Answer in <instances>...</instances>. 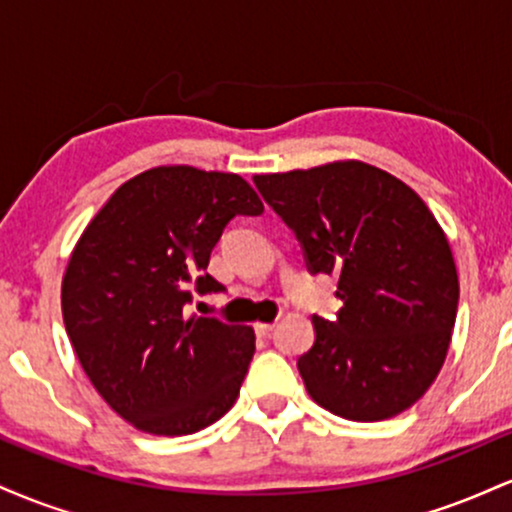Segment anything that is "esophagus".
<instances>
[{
    "label": "esophagus",
    "instance_id": "34e87169",
    "mask_svg": "<svg viewBox=\"0 0 512 512\" xmlns=\"http://www.w3.org/2000/svg\"><path fill=\"white\" fill-rule=\"evenodd\" d=\"M272 330H274L272 322H257V325H255L257 337H269V334H272Z\"/></svg>",
    "mask_w": 512,
    "mask_h": 512
}]
</instances>
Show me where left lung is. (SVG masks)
<instances>
[{
	"mask_svg": "<svg viewBox=\"0 0 512 512\" xmlns=\"http://www.w3.org/2000/svg\"><path fill=\"white\" fill-rule=\"evenodd\" d=\"M313 274H337V320L313 317L308 395L349 421L419 402L443 368L460 281L443 228L409 185L363 161L255 175Z\"/></svg>",
	"mask_w": 512,
	"mask_h": 512,
	"instance_id": "8db88e82",
	"label": "left lung"
}]
</instances>
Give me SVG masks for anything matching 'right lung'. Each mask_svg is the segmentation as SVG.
<instances>
[{"instance_id":"right-lung-1","label":"right lung","mask_w":512,"mask_h":512,"mask_svg":"<svg viewBox=\"0 0 512 512\" xmlns=\"http://www.w3.org/2000/svg\"><path fill=\"white\" fill-rule=\"evenodd\" d=\"M264 211L236 173L158 166L134 175L93 216L62 279L76 358L110 409L154 436H190L236 404L255 332L185 315L233 216Z\"/></svg>"}]
</instances>
